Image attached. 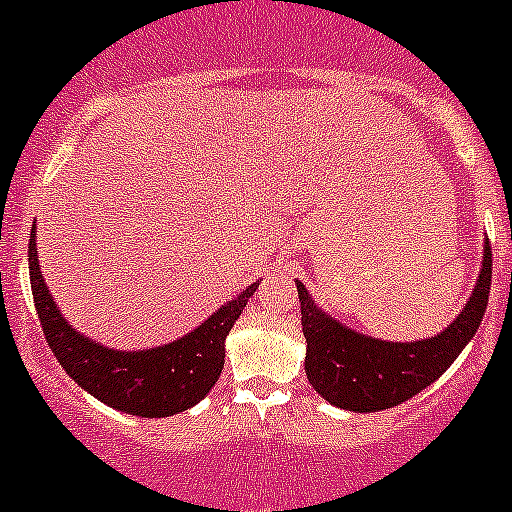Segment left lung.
Here are the masks:
<instances>
[{"instance_id": "left-lung-1", "label": "left lung", "mask_w": 512, "mask_h": 512, "mask_svg": "<svg viewBox=\"0 0 512 512\" xmlns=\"http://www.w3.org/2000/svg\"><path fill=\"white\" fill-rule=\"evenodd\" d=\"M483 265L468 305L440 335L413 342H385L360 335L322 312L297 282L302 335L307 340L305 372L312 388L330 405L352 413H377L405 403L433 385L478 332L493 277V255L485 240Z\"/></svg>"}]
</instances>
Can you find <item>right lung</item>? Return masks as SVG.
Masks as SVG:
<instances>
[{
    "mask_svg": "<svg viewBox=\"0 0 512 512\" xmlns=\"http://www.w3.org/2000/svg\"><path fill=\"white\" fill-rule=\"evenodd\" d=\"M29 280L34 307L54 357L79 388L104 405L140 418H170L200 403L225 365V337L260 280L207 317L195 332L150 350H112L74 330L54 305L29 235Z\"/></svg>",
    "mask_w": 512,
    "mask_h": 512,
    "instance_id": "1",
    "label": "right lung"
}]
</instances>
